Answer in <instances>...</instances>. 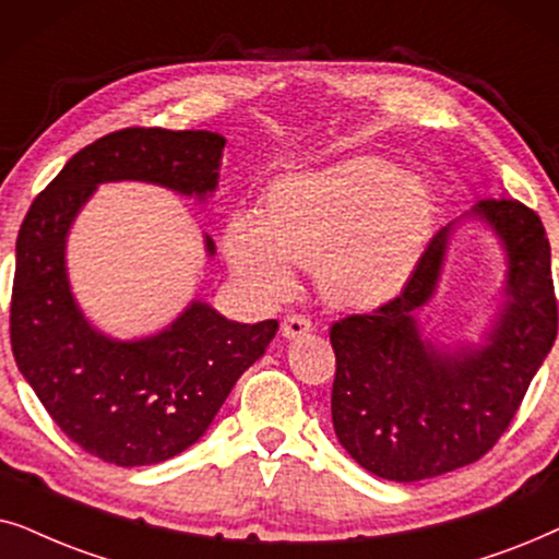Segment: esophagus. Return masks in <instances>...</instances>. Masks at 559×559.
I'll list each match as a JSON object with an SVG mask.
<instances>
[{
	"instance_id": "obj_1",
	"label": "esophagus",
	"mask_w": 559,
	"mask_h": 559,
	"mask_svg": "<svg viewBox=\"0 0 559 559\" xmlns=\"http://www.w3.org/2000/svg\"><path fill=\"white\" fill-rule=\"evenodd\" d=\"M311 330H314V324H311V319L304 314H288L284 317V322H281V332H284V337L288 340L301 337V334H309Z\"/></svg>"
}]
</instances>
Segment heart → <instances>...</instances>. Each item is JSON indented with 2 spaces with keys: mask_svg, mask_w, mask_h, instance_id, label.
Masks as SVG:
<instances>
[{
  "mask_svg": "<svg viewBox=\"0 0 559 559\" xmlns=\"http://www.w3.org/2000/svg\"><path fill=\"white\" fill-rule=\"evenodd\" d=\"M435 229V199L416 176L378 155L278 178L263 217L237 212L225 255L260 299H286L296 265H314L332 307L373 309L404 292Z\"/></svg>",
  "mask_w": 559,
  "mask_h": 559,
  "instance_id": "heart-1",
  "label": "heart"
}]
</instances>
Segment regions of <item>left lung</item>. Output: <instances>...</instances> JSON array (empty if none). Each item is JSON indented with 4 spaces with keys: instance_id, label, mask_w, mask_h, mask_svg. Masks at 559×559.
<instances>
[{
    "instance_id": "obj_1",
    "label": "left lung",
    "mask_w": 559,
    "mask_h": 559,
    "mask_svg": "<svg viewBox=\"0 0 559 559\" xmlns=\"http://www.w3.org/2000/svg\"><path fill=\"white\" fill-rule=\"evenodd\" d=\"M475 212L509 258V299L486 345L440 353L416 324V309L440 281L450 227L431 237L396 299L330 326L334 431L378 478L412 483L480 460L509 429L555 345L557 296L539 214L516 199H486Z\"/></svg>"
}]
</instances>
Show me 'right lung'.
<instances>
[{
	"instance_id": "add662e5",
	"label": "right lung",
	"mask_w": 559,
	"mask_h": 559,
	"mask_svg": "<svg viewBox=\"0 0 559 559\" xmlns=\"http://www.w3.org/2000/svg\"><path fill=\"white\" fill-rule=\"evenodd\" d=\"M227 140L206 130L128 128L66 163L29 204L17 235L10 342L20 373L58 429L119 467L155 465L191 448L278 322H229L191 307L153 337L119 342L86 322L66 275V235L99 183L147 181L204 199ZM206 250L214 242L206 237Z\"/></svg>"
}]
</instances>
